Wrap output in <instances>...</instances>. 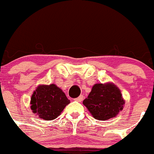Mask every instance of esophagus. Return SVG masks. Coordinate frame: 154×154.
Listing matches in <instances>:
<instances>
[{
    "label": "esophagus",
    "instance_id": "1",
    "mask_svg": "<svg viewBox=\"0 0 154 154\" xmlns=\"http://www.w3.org/2000/svg\"><path fill=\"white\" fill-rule=\"evenodd\" d=\"M84 100V96L83 95H81V96H79V97H77V98L75 99V100L78 101V102H81V101H82Z\"/></svg>",
    "mask_w": 154,
    "mask_h": 154
}]
</instances>
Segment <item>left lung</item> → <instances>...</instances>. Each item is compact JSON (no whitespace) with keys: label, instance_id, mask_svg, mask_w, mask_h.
<instances>
[{"label":"left lung","instance_id":"8db88e82","mask_svg":"<svg viewBox=\"0 0 154 154\" xmlns=\"http://www.w3.org/2000/svg\"><path fill=\"white\" fill-rule=\"evenodd\" d=\"M125 101L119 88L113 83L96 84L83 104L98 120L116 117L123 108Z\"/></svg>","mask_w":154,"mask_h":154}]
</instances>
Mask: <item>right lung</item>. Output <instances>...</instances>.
Instances as JSON below:
<instances>
[{
	"instance_id": "obj_1",
	"label": "right lung",
	"mask_w": 154,
	"mask_h": 154,
	"mask_svg": "<svg viewBox=\"0 0 154 154\" xmlns=\"http://www.w3.org/2000/svg\"><path fill=\"white\" fill-rule=\"evenodd\" d=\"M70 100L54 84L41 85L34 91L31 98V109L44 120H52L60 116Z\"/></svg>"
}]
</instances>
